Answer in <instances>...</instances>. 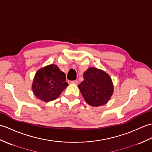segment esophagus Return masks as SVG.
Masks as SVG:
<instances>
[{"instance_id": "esophagus-1", "label": "esophagus", "mask_w": 152, "mask_h": 152, "mask_svg": "<svg viewBox=\"0 0 152 152\" xmlns=\"http://www.w3.org/2000/svg\"><path fill=\"white\" fill-rule=\"evenodd\" d=\"M71 83H74V84H77V83H78V81H77V80H73V81H71Z\"/></svg>"}]
</instances>
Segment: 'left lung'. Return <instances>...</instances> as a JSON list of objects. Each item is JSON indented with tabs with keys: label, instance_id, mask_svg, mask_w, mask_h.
<instances>
[{
	"label": "left lung",
	"instance_id": "left-lung-1",
	"mask_svg": "<svg viewBox=\"0 0 152 152\" xmlns=\"http://www.w3.org/2000/svg\"><path fill=\"white\" fill-rule=\"evenodd\" d=\"M83 79L78 87L86 102L92 106L106 104L114 92L110 76L104 71L91 67L83 73Z\"/></svg>",
	"mask_w": 152,
	"mask_h": 152
}]
</instances>
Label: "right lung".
<instances>
[{"instance_id": "right-lung-1", "label": "right lung", "mask_w": 152, "mask_h": 152, "mask_svg": "<svg viewBox=\"0 0 152 152\" xmlns=\"http://www.w3.org/2000/svg\"><path fill=\"white\" fill-rule=\"evenodd\" d=\"M65 74L56 64H51L38 70L32 84L34 95L44 102L56 99L68 86Z\"/></svg>"}]
</instances>
